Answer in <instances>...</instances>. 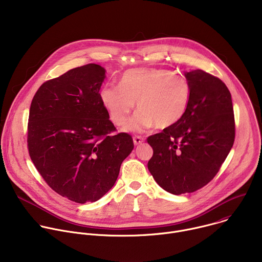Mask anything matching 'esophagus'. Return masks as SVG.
<instances>
[{
  "label": "esophagus",
  "instance_id": "34e87169",
  "mask_svg": "<svg viewBox=\"0 0 262 262\" xmlns=\"http://www.w3.org/2000/svg\"><path fill=\"white\" fill-rule=\"evenodd\" d=\"M133 140H134V144L136 146H138V145H140V144H142L144 142V139L142 137H139V136H135L133 138Z\"/></svg>",
  "mask_w": 262,
  "mask_h": 262
}]
</instances>
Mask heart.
<instances>
[{
	"label": "heart",
	"mask_w": 262,
	"mask_h": 262,
	"mask_svg": "<svg viewBox=\"0 0 262 262\" xmlns=\"http://www.w3.org/2000/svg\"><path fill=\"white\" fill-rule=\"evenodd\" d=\"M191 94V84L184 76L167 68L145 67L125 71L119 87L103 86L99 98L115 125L125 123L137 101L139 110L124 130L138 133L155 124L159 128L175 124L188 108Z\"/></svg>",
	"instance_id": "1"
}]
</instances>
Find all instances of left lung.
<instances>
[{
    "instance_id": "1",
    "label": "left lung",
    "mask_w": 262,
    "mask_h": 262,
    "mask_svg": "<svg viewBox=\"0 0 262 262\" xmlns=\"http://www.w3.org/2000/svg\"><path fill=\"white\" fill-rule=\"evenodd\" d=\"M190 103L175 124L148 137L154 149L148 170L165 191L193 193L219 172L234 143L231 94L220 79L201 70L184 72Z\"/></svg>"
}]
</instances>
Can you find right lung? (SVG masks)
<instances>
[{
    "label": "right lung",
    "instance_id": "1",
    "mask_svg": "<svg viewBox=\"0 0 262 262\" xmlns=\"http://www.w3.org/2000/svg\"><path fill=\"white\" fill-rule=\"evenodd\" d=\"M105 69L91 63L43 83L30 106L28 148L33 164L59 195L95 202L119 175L134 149L133 138L116 130L99 90Z\"/></svg>",
    "mask_w": 262,
    "mask_h": 262
}]
</instances>
